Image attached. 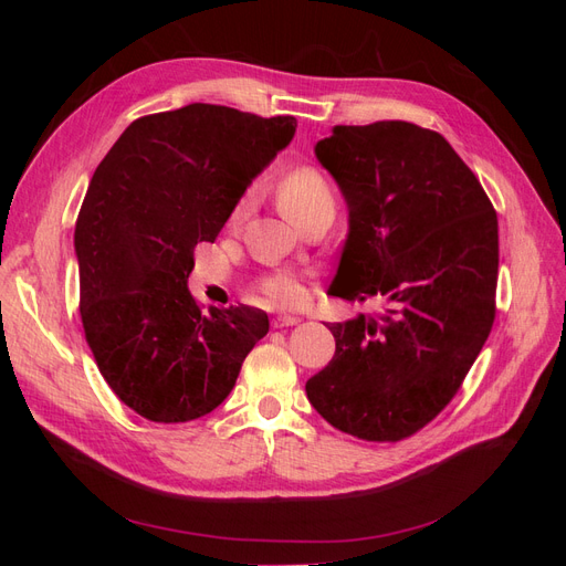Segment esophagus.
I'll return each instance as SVG.
<instances>
[{
    "label": "esophagus",
    "instance_id": "obj_1",
    "mask_svg": "<svg viewBox=\"0 0 566 566\" xmlns=\"http://www.w3.org/2000/svg\"><path fill=\"white\" fill-rule=\"evenodd\" d=\"M302 318L300 316H276L271 321L273 328H287V325H297Z\"/></svg>",
    "mask_w": 566,
    "mask_h": 566
}]
</instances>
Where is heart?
I'll list each match as a JSON object with an SVG mask.
<instances>
[{
    "instance_id": "b5f03b06",
    "label": "heart",
    "mask_w": 566,
    "mask_h": 566,
    "mask_svg": "<svg viewBox=\"0 0 566 566\" xmlns=\"http://www.w3.org/2000/svg\"><path fill=\"white\" fill-rule=\"evenodd\" d=\"M323 198H333L331 188L318 172H314V169H295V172H290L279 186V205L290 219L297 217L302 210L312 208L314 202ZM248 208H250V200H243L238 205L235 219L245 217ZM260 295L269 304L279 306V310H295V306H302L306 300V285L297 273L281 271V273H271V276H266L260 283Z\"/></svg>"
}]
</instances>
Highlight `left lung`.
Returning <instances> with one entry per match:
<instances>
[{"instance_id": "8db88e82", "label": "left lung", "mask_w": 566, "mask_h": 566, "mask_svg": "<svg viewBox=\"0 0 566 566\" xmlns=\"http://www.w3.org/2000/svg\"><path fill=\"white\" fill-rule=\"evenodd\" d=\"M314 153L349 212L328 295L378 297L385 310L331 325L335 356L306 399L342 432L399 441L441 413L491 333L499 219L432 129L335 125Z\"/></svg>"}]
</instances>
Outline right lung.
<instances>
[{
	"instance_id": "right-lung-1",
	"label": "right lung",
	"mask_w": 566,
	"mask_h": 566,
	"mask_svg": "<svg viewBox=\"0 0 566 566\" xmlns=\"http://www.w3.org/2000/svg\"><path fill=\"white\" fill-rule=\"evenodd\" d=\"M295 127L188 104L134 119L96 167L75 224L80 316L108 387L146 420L208 416L269 333L254 306L205 314L188 276Z\"/></svg>"
}]
</instances>
